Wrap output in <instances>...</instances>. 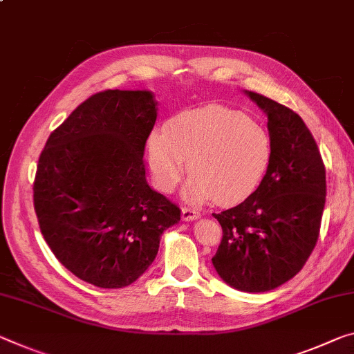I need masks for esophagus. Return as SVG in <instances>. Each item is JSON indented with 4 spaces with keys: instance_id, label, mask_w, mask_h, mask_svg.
<instances>
[{
    "instance_id": "34e87169",
    "label": "esophagus",
    "mask_w": 354,
    "mask_h": 354,
    "mask_svg": "<svg viewBox=\"0 0 354 354\" xmlns=\"http://www.w3.org/2000/svg\"><path fill=\"white\" fill-rule=\"evenodd\" d=\"M181 217H183L184 222H194V221H197V218L201 217V212L195 211V209H190V207H183Z\"/></svg>"
}]
</instances>
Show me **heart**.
Instances as JSON below:
<instances>
[{"instance_id": "obj_1", "label": "heart", "mask_w": 354, "mask_h": 354, "mask_svg": "<svg viewBox=\"0 0 354 354\" xmlns=\"http://www.w3.org/2000/svg\"><path fill=\"white\" fill-rule=\"evenodd\" d=\"M271 137L260 122L222 105L186 110L156 131L147 143V162L162 192L170 194L192 173L184 198L201 205L217 200L236 205L250 197L271 162Z\"/></svg>"}]
</instances>
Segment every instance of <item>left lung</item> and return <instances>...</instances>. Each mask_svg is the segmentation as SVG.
<instances>
[{
	"mask_svg": "<svg viewBox=\"0 0 354 354\" xmlns=\"http://www.w3.org/2000/svg\"><path fill=\"white\" fill-rule=\"evenodd\" d=\"M244 94L268 116L271 162L250 197L212 214L223 232L212 266L230 287L265 293L293 279L315 248L326 171L299 115L261 94Z\"/></svg>",
	"mask_w": 354,
	"mask_h": 354,
	"instance_id": "obj_1",
	"label": "left lung"
}]
</instances>
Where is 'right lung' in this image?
<instances>
[{
    "label": "right lung",
    "mask_w": 354,
    "mask_h": 354,
    "mask_svg": "<svg viewBox=\"0 0 354 354\" xmlns=\"http://www.w3.org/2000/svg\"><path fill=\"white\" fill-rule=\"evenodd\" d=\"M154 93L109 89L86 99L48 137L35 181L39 227L53 255L99 288L136 282L181 211L149 187L145 143Z\"/></svg>",
    "instance_id": "add662e5"
}]
</instances>
